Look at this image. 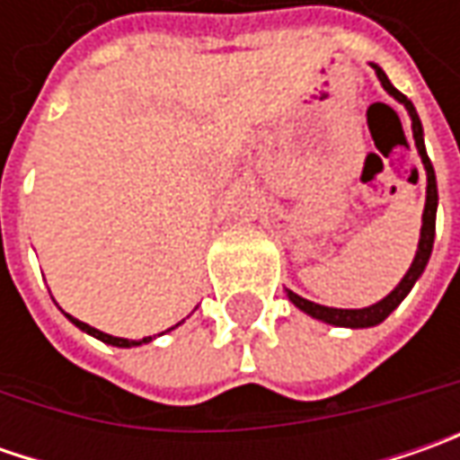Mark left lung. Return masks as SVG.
<instances>
[{"instance_id": "1", "label": "left lung", "mask_w": 460, "mask_h": 460, "mask_svg": "<svg viewBox=\"0 0 460 460\" xmlns=\"http://www.w3.org/2000/svg\"><path fill=\"white\" fill-rule=\"evenodd\" d=\"M374 71H376V76H379L381 86H384L392 97L397 99V102H402V104L407 107L410 117H412V135H415L417 153H420V158H422V164H425V171H428V199H425V212H422V230H420V245H417L415 261H412V266H410V271L404 274V279L397 284V289L389 294V296H384L381 302L363 309H335L314 305V302H309V299L299 296V294L287 292L289 294V299H292L294 305L302 309V312H307L312 317H317V320H323V323H330V325L338 327H371L384 323V320L399 307V302L410 294V289L415 287V281L420 279V274L425 271V266H428V261H430V253H433L435 212H438V184H435L433 164H430V158H428L425 140H422V122H420V117H417L415 104L404 97L399 89H394V84L386 79V74L381 71L376 63H374Z\"/></svg>"}]
</instances>
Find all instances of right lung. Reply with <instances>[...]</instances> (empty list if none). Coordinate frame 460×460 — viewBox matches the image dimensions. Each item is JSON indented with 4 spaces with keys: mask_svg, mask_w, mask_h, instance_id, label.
Segmentation results:
<instances>
[{
    "mask_svg": "<svg viewBox=\"0 0 460 460\" xmlns=\"http://www.w3.org/2000/svg\"><path fill=\"white\" fill-rule=\"evenodd\" d=\"M71 323L76 327H81L84 332H89V335H94V338H99L102 343H110V345H117V348H130V345H140V343H148L151 338H143V341H128V338H115V335H107V332H102V330H97V327L86 325V323H81V320H74L71 314H66Z\"/></svg>",
    "mask_w": 460,
    "mask_h": 460,
    "instance_id": "1",
    "label": "right lung"
}]
</instances>
